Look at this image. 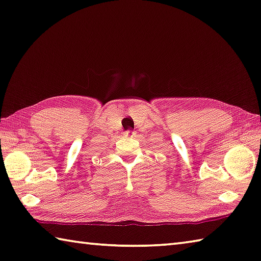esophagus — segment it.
<instances>
[{
  "label": "esophagus",
  "instance_id": "1",
  "mask_svg": "<svg viewBox=\"0 0 261 261\" xmlns=\"http://www.w3.org/2000/svg\"><path fill=\"white\" fill-rule=\"evenodd\" d=\"M125 136H132V130H126L125 132Z\"/></svg>",
  "mask_w": 261,
  "mask_h": 261
}]
</instances>
